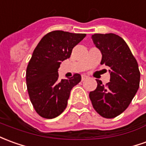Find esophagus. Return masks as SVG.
Segmentation results:
<instances>
[{
    "mask_svg": "<svg viewBox=\"0 0 146 146\" xmlns=\"http://www.w3.org/2000/svg\"><path fill=\"white\" fill-rule=\"evenodd\" d=\"M88 78H89V77H88L87 75H82V76H81V80H82V81L87 80V79H88Z\"/></svg>",
    "mask_w": 146,
    "mask_h": 146,
    "instance_id": "34e87169",
    "label": "esophagus"
}]
</instances>
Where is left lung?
Segmentation results:
<instances>
[{
	"mask_svg": "<svg viewBox=\"0 0 146 146\" xmlns=\"http://www.w3.org/2000/svg\"><path fill=\"white\" fill-rule=\"evenodd\" d=\"M92 41L102 54L101 64L109 66L110 82L89 93L93 108L106 119H113L126 110L137 92L140 71L137 60L123 38L115 34H94Z\"/></svg>",
	"mask_w": 146,
	"mask_h": 146,
	"instance_id": "8db88e82",
	"label": "left lung"
}]
</instances>
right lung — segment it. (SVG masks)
<instances>
[{"instance_id":"obj_1","label":"right lung","mask_w":146,"mask_h":146,"mask_svg":"<svg viewBox=\"0 0 146 146\" xmlns=\"http://www.w3.org/2000/svg\"><path fill=\"white\" fill-rule=\"evenodd\" d=\"M86 34L54 31L42 38L27 65L26 82L30 100L35 111L45 119H54L66 109L70 91L81 80L78 73L58 79V70L70 58L73 47Z\"/></svg>"}]
</instances>
